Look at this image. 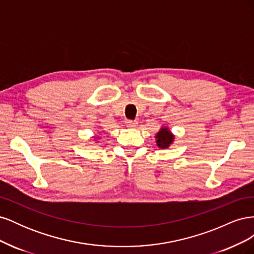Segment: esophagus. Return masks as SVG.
<instances>
[{
    "label": "esophagus",
    "instance_id": "obj_1",
    "mask_svg": "<svg viewBox=\"0 0 254 254\" xmlns=\"http://www.w3.org/2000/svg\"><path fill=\"white\" fill-rule=\"evenodd\" d=\"M126 124H127V127H129V128H134V127H136V125H137V123H136L135 121H131V120H128V121L126 122Z\"/></svg>",
    "mask_w": 254,
    "mask_h": 254
}]
</instances>
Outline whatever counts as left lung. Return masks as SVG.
I'll list each match as a JSON object with an SVG mask.
<instances>
[{
    "instance_id": "left-lung-1",
    "label": "left lung",
    "mask_w": 254,
    "mask_h": 254,
    "mask_svg": "<svg viewBox=\"0 0 254 254\" xmlns=\"http://www.w3.org/2000/svg\"><path fill=\"white\" fill-rule=\"evenodd\" d=\"M174 135L168 131L167 128H162L157 134V145L160 148H167L172 144Z\"/></svg>"
}]
</instances>
